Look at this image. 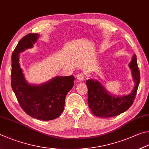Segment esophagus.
<instances>
[{"label": "esophagus", "instance_id": "esophagus-1", "mask_svg": "<svg viewBox=\"0 0 149 149\" xmlns=\"http://www.w3.org/2000/svg\"><path fill=\"white\" fill-rule=\"evenodd\" d=\"M77 79L78 81H81L84 79V78H85V74H83V73H79V74H78L77 75Z\"/></svg>", "mask_w": 149, "mask_h": 149}]
</instances>
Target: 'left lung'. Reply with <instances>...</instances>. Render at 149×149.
I'll list each match as a JSON object with an SVG mask.
<instances>
[{"mask_svg": "<svg viewBox=\"0 0 149 149\" xmlns=\"http://www.w3.org/2000/svg\"><path fill=\"white\" fill-rule=\"evenodd\" d=\"M129 67L132 70L135 85L131 93L127 95H111L98 81L86 80L88 88V104L93 115L101 118L112 117L120 115L130 107L136 98L140 81L136 55H134Z\"/></svg>", "mask_w": 149, "mask_h": 149, "instance_id": "8db88e82", "label": "left lung"}]
</instances>
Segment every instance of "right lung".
Segmentation results:
<instances>
[{
    "mask_svg": "<svg viewBox=\"0 0 149 149\" xmlns=\"http://www.w3.org/2000/svg\"><path fill=\"white\" fill-rule=\"evenodd\" d=\"M40 35L30 33L21 39L12 56L11 85L21 108L29 116L44 121L53 120L63 112L68 93L74 85L75 77L56 76L39 85L26 81L19 64V53L32 48Z\"/></svg>",
    "mask_w": 149,
    "mask_h": 149,
    "instance_id": "1",
    "label": "right lung"
}]
</instances>
